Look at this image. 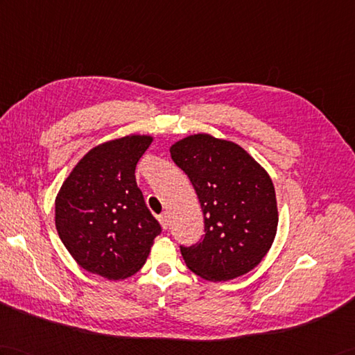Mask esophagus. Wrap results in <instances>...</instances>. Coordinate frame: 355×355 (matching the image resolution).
<instances>
[{
    "mask_svg": "<svg viewBox=\"0 0 355 355\" xmlns=\"http://www.w3.org/2000/svg\"><path fill=\"white\" fill-rule=\"evenodd\" d=\"M159 220H160V224H162V227L166 230L168 228V225H169V220H168V213H162V215L159 216Z\"/></svg>",
    "mask_w": 355,
    "mask_h": 355,
    "instance_id": "1",
    "label": "esophagus"
}]
</instances>
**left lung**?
Listing matches in <instances>:
<instances>
[{
  "label": "left lung",
  "instance_id": "1",
  "mask_svg": "<svg viewBox=\"0 0 355 355\" xmlns=\"http://www.w3.org/2000/svg\"><path fill=\"white\" fill-rule=\"evenodd\" d=\"M191 180L204 215V236L180 245L187 268L209 282H227L259 265L275 239L278 210L268 172L243 148L210 135L171 146Z\"/></svg>",
  "mask_w": 355,
  "mask_h": 355
}]
</instances>
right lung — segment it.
Wrapping results in <instances>:
<instances>
[{
    "instance_id": "1",
    "label": "right lung",
    "mask_w": 355,
    "mask_h": 355,
    "mask_svg": "<svg viewBox=\"0 0 355 355\" xmlns=\"http://www.w3.org/2000/svg\"><path fill=\"white\" fill-rule=\"evenodd\" d=\"M150 136H127L90 150L55 198V228L78 265L109 279L144 266L162 227L136 183Z\"/></svg>"
}]
</instances>
